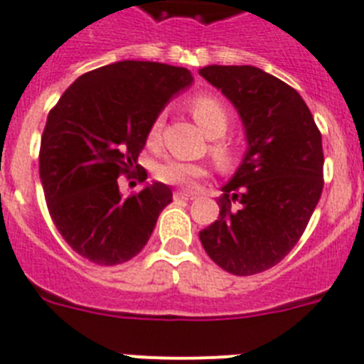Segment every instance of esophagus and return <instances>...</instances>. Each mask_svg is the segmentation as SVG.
Segmentation results:
<instances>
[{
	"label": "esophagus",
	"mask_w": 364,
	"mask_h": 364,
	"mask_svg": "<svg viewBox=\"0 0 364 364\" xmlns=\"http://www.w3.org/2000/svg\"><path fill=\"white\" fill-rule=\"evenodd\" d=\"M195 199L193 193H188V191H175V200H189Z\"/></svg>",
	"instance_id": "obj_1"
}]
</instances>
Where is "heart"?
<instances>
[{"label": "heart", "instance_id": "obj_1", "mask_svg": "<svg viewBox=\"0 0 364 364\" xmlns=\"http://www.w3.org/2000/svg\"><path fill=\"white\" fill-rule=\"evenodd\" d=\"M191 115H193L195 122L200 126V130L208 137H221L229 130V111L214 96H199V98H195L191 102ZM161 126H164V119L156 117L149 128L150 145H156L158 139H160ZM212 154H214V160L218 161L219 167L227 169V167L232 165L234 152L229 145L218 143V145L212 146ZM154 175L156 178L165 182V184L180 186V188H193L195 182L206 175V167L200 164H191V161L165 160L156 167Z\"/></svg>", "mask_w": 364, "mask_h": 364}]
</instances>
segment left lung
Wrapping results in <instances>:
<instances>
[{
    "label": "left lung",
    "instance_id": "obj_1",
    "mask_svg": "<svg viewBox=\"0 0 364 364\" xmlns=\"http://www.w3.org/2000/svg\"><path fill=\"white\" fill-rule=\"evenodd\" d=\"M199 74L236 107L247 141L242 164L221 188L219 218L199 238L225 272L255 275L290 253L316 208L322 135L301 96L268 72L210 65Z\"/></svg>",
    "mask_w": 364,
    "mask_h": 364
}]
</instances>
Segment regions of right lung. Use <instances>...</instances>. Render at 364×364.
<instances>
[{
  "label": "right lung",
  "instance_id": "1",
  "mask_svg": "<svg viewBox=\"0 0 364 364\" xmlns=\"http://www.w3.org/2000/svg\"><path fill=\"white\" fill-rule=\"evenodd\" d=\"M191 83L188 68L117 61L77 77L50 111L41 139V182L57 230L87 260L115 266L134 258L173 203V191L161 182L124 199L117 178L139 169L137 156L152 121Z\"/></svg>",
  "mask_w": 364,
  "mask_h": 364
}]
</instances>
